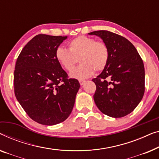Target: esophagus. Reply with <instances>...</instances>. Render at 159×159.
Instances as JSON below:
<instances>
[{"instance_id": "1", "label": "esophagus", "mask_w": 159, "mask_h": 159, "mask_svg": "<svg viewBox=\"0 0 159 159\" xmlns=\"http://www.w3.org/2000/svg\"><path fill=\"white\" fill-rule=\"evenodd\" d=\"M85 82H86V80H79L80 84L81 85V86H82V85H84V84H85Z\"/></svg>"}]
</instances>
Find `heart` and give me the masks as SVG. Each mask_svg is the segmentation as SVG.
<instances>
[{"label": "heart", "instance_id": "1", "mask_svg": "<svg viewBox=\"0 0 159 159\" xmlns=\"http://www.w3.org/2000/svg\"><path fill=\"white\" fill-rule=\"evenodd\" d=\"M55 57L67 71H71L78 62L81 64L70 73L73 79H84L91 76L96 70L102 71L108 65L110 52L107 44L94 38L81 35L68 43V50L59 47Z\"/></svg>", "mask_w": 159, "mask_h": 159}]
</instances>
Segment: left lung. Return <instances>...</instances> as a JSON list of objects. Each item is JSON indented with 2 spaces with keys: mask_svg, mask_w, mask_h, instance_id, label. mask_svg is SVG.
Returning a JSON list of instances; mask_svg holds the SVG:
<instances>
[{
  "mask_svg": "<svg viewBox=\"0 0 159 159\" xmlns=\"http://www.w3.org/2000/svg\"><path fill=\"white\" fill-rule=\"evenodd\" d=\"M108 46L110 57L96 84L95 104L102 113L122 117L131 113L145 92V69L141 57L133 44L122 36L107 30L95 31Z\"/></svg>",
  "mask_w": 159,
  "mask_h": 159,
  "instance_id": "8db88e82",
  "label": "left lung"
}]
</instances>
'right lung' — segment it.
I'll use <instances>...</instances> for the list:
<instances>
[{
  "instance_id": "right-lung-1",
  "label": "right lung",
  "mask_w": 159,
  "mask_h": 159,
  "mask_svg": "<svg viewBox=\"0 0 159 159\" xmlns=\"http://www.w3.org/2000/svg\"><path fill=\"white\" fill-rule=\"evenodd\" d=\"M67 36L38 34L22 49L16 62V97L29 117L44 125L66 120L74 106L79 80L69 79L55 57Z\"/></svg>"
}]
</instances>
